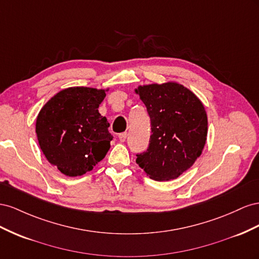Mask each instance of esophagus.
Listing matches in <instances>:
<instances>
[{
    "label": "esophagus",
    "mask_w": 259,
    "mask_h": 259,
    "mask_svg": "<svg viewBox=\"0 0 259 259\" xmlns=\"http://www.w3.org/2000/svg\"><path fill=\"white\" fill-rule=\"evenodd\" d=\"M118 139H119L120 142H124L125 139H127V132H122V134L118 135Z\"/></svg>",
    "instance_id": "1"
}]
</instances>
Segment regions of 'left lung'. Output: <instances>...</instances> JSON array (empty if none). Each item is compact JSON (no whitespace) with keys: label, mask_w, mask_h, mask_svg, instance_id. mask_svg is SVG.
I'll return each instance as SVG.
<instances>
[{"label":"left lung","mask_w":259,"mask_h":259,"mask_svg":"<svg viewBox=\"0 0 259 259\" xmlns=\"http://www.w3.org/2000/svg\"><path fill=\"white\" fill-rule=\"evenodd\" d=\"M136 93L151 118L152 135L137 164L151 179H177L201 156L207 138V115L196 95L177 82L139 85Z\"/></svg>","instance_id":"8db88e82"}]
</instances>
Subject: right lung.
<instances>
[{
  "mask_svg": "<svg viewBox=\"0 0 259 259\" xmlns=\"http://www.w3.org/2000/svg\"><path fill=\"white\" fill-rule=\"evenodd\" d=\"M107 90L67 88L49 100L36 117L40 149L63 175L82 176L108 152L113 136L106 117L99 113Z\"/></svg>",
  "mask_w": 259,
  "mask_h": 259,
  "instance_id": "right-lung-1",
  "label": "right lung"
}]
</instances>
